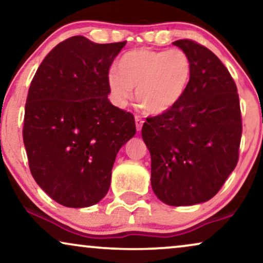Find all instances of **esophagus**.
I'll list each match as a JSON object with an SVG mask.
<instances>
[{
	"instance_id": "obj_1",
	"label": "esophagus",
	"mask_w": 263,
	"mask_h": 263,
	"mask_svg": "<svg viewBox=\"0 0 263 263\" xmlns=\"http://www.w3.org/2000/svg\"><path fill=\"white\" fill-rule=\"evenodd\" d=\"M142 124H143L142 118L140 117V116H135V125H136V130H138V132L141 130Z\"/></svg>"
}]
</instances>
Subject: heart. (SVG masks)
Here are the masks:
<instances>
[{
    "label": "heart",
    "instance_id": "b5f03b06",
    "mask_svg": "<svg viewBox=\"0 0 263 263\" xmlns=\"http://www.w3.org/2000/svg\"><path fill=\"white\" fill-rule=\"evenodd\" d=\"M193 75V63L183 50L156 51L136 49L118 61V70L107 74V87L117 106L127 105L136 88V100L147 112L171 110L185 95Z\"/></svg>",
    "mask_w": 263,
    "mask_h": 263
}]
</instances>
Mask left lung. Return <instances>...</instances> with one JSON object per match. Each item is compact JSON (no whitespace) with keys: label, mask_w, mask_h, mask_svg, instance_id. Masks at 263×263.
Masks as SVG:
<instances>
[{"label":"left lung","mask_w":263,"mask_h":263,"mask_svg":"<svg viewBox=\"0 0 263 263\" xmlns=\"http://www.w3.org/2000/svg\"><path fill=\"white\" fill-rule=\"evenodd\" d=\"M172 44L192 60V80L177 105L147 117L141 135L158 199L192 206L211 200L235 170L242 118L236 84L221 61L189 39Z\"/></svg>","instance_id":"1"}]
</instances>
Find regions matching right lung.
<instances>
[{
	"label": "right lung",
	"instance_id": "right-lung-1",
	"mask_svg": "<svg viewBox=\"0 0 263 263\" xmlns=\"http://www.w3.org/2000/svg\"><path fill=\"white\" fill-rule=\"evenodd\" d=\"M127 42L74 35L35 71L25 105L24 145L31 174L57 203L84 208L109 192L121 147L135 135L130 112L107 99V74Z\"/></svg>",
	"mask_w": 263,
	"mask_h": 263
}]
</instances>
